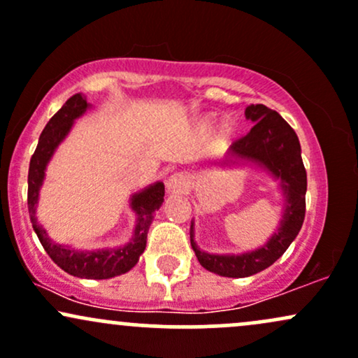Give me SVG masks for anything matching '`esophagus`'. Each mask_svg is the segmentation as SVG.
<instances>
[{
  "mask_svg": "<svg viewBox=\"0 0 358 358\" xmlns=\"http://www.w3.org/2000/svg\"><path fill=\"white\" fill-rule=\"evenodd\" d=\"M189 179L186 178L184 174H179V172H176V174H172L171 178L167 179L166 186H167V191L171 192H186L189 189Z\"/></svg>",
  "mask_w": 358,
  "mask_h": 358,
  "instance_id": "34e87169",
  "label": "esophagus"
}]
</instances>
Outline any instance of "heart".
Segmentation results:
<instances>
[{
  "mask_svg": "<svg viewBox=\"0 0 358 358\" xmlns=\"http://www.w3.org/2000/svg\"><path fill=\"white\" fill-rule=\"evenodd\" d=\"M216 116L215 115H210V116H204L203 120H199L198 123V128L201 131H208L213 125V122H215ZM236 131H238V123H236V120L233 118H227L224 122L222 123V127H220L218 130V145L220 147H227L228 143L231 142L233 136L236 135Z\"/></svg>",
  "mask_w": 358,
  "mask_h": 358,
  "instance_id": "obj_1",
  "label": "heart"
}]
</instances>
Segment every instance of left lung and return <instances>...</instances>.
Segmentation results:
<instances>
[{
    "mask_svg": "<svg viewBox=\"0 0 358 358\" xmlns=\"http://www.w3.org/2000/svg\"><path fill=\"white\" fill-rule=\"evenodd\" d=\"M245 116L255 125L247 135L231 143L227 164L233 166L240 160H248L279 179L284 194V215L277 233L264 247L240 255H216L199 250L191 224V247L199 264L206 271L223 277H248L271 267L298 236L306 213V169L301 159L296 131L277 111L264 104L247 106Z\"/></svg>",
    "mask_w": 358,
    "mask_h": 358,
    "instance_id": "left-lung-1",
    "label": "left lung"
}]
</instances>
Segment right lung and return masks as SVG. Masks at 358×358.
Instances as JSON below:
<instances>
[{
	"instance_id": "obj_1",
	"label": "right lung",
	"mask_w": 358,
	"mask_h": 358,
	"mask_svg": "<svg viewBox=\"0 0 358 358\" xmlns=\"http://www.w3.org/2000/svg\"><path fill=\"white\" fill-rule=\"evenodd\" d=\"M90 108V103L79 92L71 96L66 104L49 120L42 135L38 138V145L35 148L28 169V213H30L31 227L37 233L40 243L57 266L67 274L83 279H110V277L122 275L135 267L140 255L143 254L147 245V233L150 228L154 213L164 203V184L155 182L147 189L131 196V210L136 215V224L131 240L120 248H106L96 252H79L71 247H64L52 242L43 230L42 224L37 223L35 210L38 203V191L43 182L47 164L59 143L69 134L76 118H79Z\"/></svg>"
}]
</instances>
